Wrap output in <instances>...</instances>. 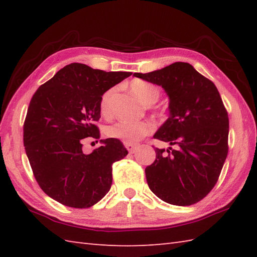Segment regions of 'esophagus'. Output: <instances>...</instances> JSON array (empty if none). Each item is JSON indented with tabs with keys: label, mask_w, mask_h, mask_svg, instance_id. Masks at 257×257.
<instances>
[{
	"label": "esophagus",
	"mask_w": 257,
	"mask_h": 257,
	"mask_svg": "<svg viewBox=\"0 0 257 257\" xmlns=\"http://www.w3.org/2000/svg\"><path fill=\"white\" fill-rule=\"evenodd\" d=\"M124 147H125V148H127V150L130 152V154H134V152L136 151V149H137V146L134 145V144L124 143Z\"/></svg>",
	"instance_id": "esophagus-1"
}]
</instances>
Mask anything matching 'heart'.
<instances>
[{
    "mask_svg": "<svg viewBox=\"0 0 257 257\" xmlns=\"http://www.w3.org/2000/svg\"><path fill=\"white\" fill-rule=\"evenodd\" d=\"M129 89L146 106H151L160 97V89L156 85L141 79L133 80L129 84ZM114 92H116V88L112 87L101 95L99 109L102 114H108L110 112L111 100ZM152 129H154L152 124L149 122H128L119 120V121L107 125L105 133L109 138L119 139L127 144H135L144 136L149 135Z\"/></svg>",
    "mask_w": 257,
    "mask_h": 257,
    "instance_id": "obj_1",
    "label": "heart"
}]
</instances>
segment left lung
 <instances>
[{
    "label": "left lung",
    "mask_w": 257,
    "mask_h": 257,
    "mask_svg": "<svg viewBox=\"0 0 257 257\" xmlns=\"http://www.w3.org/2000/svg\"><path fill=\"white\" fill-rule=\"evenodd\" d=\"M134 76L169 97V118L154 138L174 149H155L156 160L146 168L149 188L167 203L194 204L214 187L227 156L228 116L220 92L189 63Z\"/></svg>",
    "instance_id": "obj_1"
}]
</instances>
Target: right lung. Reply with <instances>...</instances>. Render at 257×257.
I'll use <instances>...</instances> for the list:
<instances>
[{"mask_svg": "<svg viewBox=\"0 0 257 257\" xmlns=\"http://www.w3.org/2000/svg\"><path fill=\"white\" fill-rule=\"evenodd\" d=\"M130 75L73 63L33 95L23 128L25 152L41 189L59 203L86 209L110 190L112 163L127 156V149L108 138L86 155L83 143L100 137L96 122L101 95Z\"/></svg>", "mask_w": 257, "mask_h": 257, "instance_id": "1", "label": "right lung"}]
</instances>
